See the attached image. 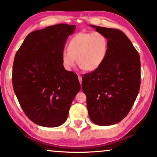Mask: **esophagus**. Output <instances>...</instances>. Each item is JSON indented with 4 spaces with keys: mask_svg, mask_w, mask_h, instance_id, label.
Instances as JSON below:
<instances>
[{
    "mask_svg": "<svg viewBox=\"0 0 157 157\" xmlns=\"http://www.w3.org/2000/svg\"><path fill=\"white\" fill-rule=\"evenodd\" d=\"M78 81L81 84V83H82V77H81L80 75H78Z\"/></svg>",
    "mask_w": 157,
    "mask_h": 157,
    "instance_id": "esophagus-1",
    "label": "esophagus"
}]
</instances>
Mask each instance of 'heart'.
I'll return each instance as SVG.
<instances>
[{"mask_svg": "<svg viewBox=\"0 0 157 157\" xmlns=\"http://www.w3.org/2000/svg\"><path fill=\"white\" fill-rule=\"evenodd\" d=\"M109 41L99 32H79L68 42V50L62 52L61 60L67 71H71L76 63L83 70L94 71L101 66L107 58Z\"/></svg>", "mask_w": 157, "mask_h": 157, "instance_id": "b5f03b06", "label": "heart"}]
</instances>
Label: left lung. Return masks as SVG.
<instances>
[{
	"mask_svg": "<svg viewBox=\"0 0 157 157\" xmlns=\"http://www.w3.org/2000/svg\"><path fill=\"white\" fill-rule=\"evenodd\" d=\"M90 26L107 36L109 48L101 66L83 76L81 89L91 121L98 125H112L127 116L139 92L140 56L121 30Z\"/></svg>",
	"mask_w": 157,
	"mask_h": 157,
	"instance_id": "8db88e82",
	"label": "left lung"
}]
</instances>
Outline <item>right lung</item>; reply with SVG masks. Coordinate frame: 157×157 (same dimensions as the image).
Returning <instances> with one entry per match:
<instances>
[{
  "label": "right lung",
  "instance_id": "right-lung-1",
  "mask_svg": "<svg viewBox=\"0 0 157 157\" xmlns=\"http://www.w3.org/2000/svg\"><path fill=\"white\" fill-rule=\"evenodd\" d=\"M76 25L59 24L28 34L13 64L14 92L24 113L35 124L58 127L67 120L80 91L78 76L64 68L61 55Z\"/></svg>",
  "mask_w": 157,
  "mask_h": 157
}]
</instances>
